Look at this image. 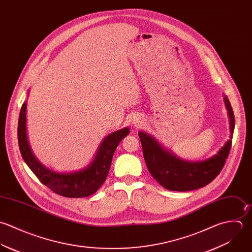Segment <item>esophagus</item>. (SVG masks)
I'll return each instance as SVG.
<instances>
[{
    "instance_id": "obj_1",
    "label": "esophagus",
    "mask_w": 252,
    "mask_h": 252,
    "mask_svg": "<svg viewBox=\"0 0 252 252\" xmlns=\"http://www.w3.org/2000/svg\"><path fill=\"white\" fill-rule=\"evenodd\" d=\"M143 123H144V118L141 115L134 116V118H133V125H134V127L138 128L141 125H143Z\"/></svg>"
}]
</instances>
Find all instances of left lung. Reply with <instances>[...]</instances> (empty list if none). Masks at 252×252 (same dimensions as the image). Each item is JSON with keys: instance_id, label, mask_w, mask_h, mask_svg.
<instances>
[{"instance_id": "1", "label": "left lung", "mask_w": 252, "mask_h": 252, "mask_svg": "<svg viewBox=\"0 0 252 252\" xmlns=\"http://www.w3.org/2000/svg\"><path fill=\"white\" fill-rule=\"evenodd\" d=\"M224 103L230 122V140L211 158L200 161H189L178 158L147 132L140 131L144 158L152 176L165 189L188 191L202 188L212 182L221 172L229 156L235 129V115L229 98Z\"/></svg>"}]
</instances>
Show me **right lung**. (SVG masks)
<instances>
[{"label":"right lung","instance_id":"right-lung-1","mask_svg":"<svg viewBox=\"0 0 252 252\" xmlns=\"http://www.w3.org/2000/svg\"><path fill=\"white\" fill-rule=\"evenodd\" d=\"M26 108L27 101H24L19 114L17 136L22 158L28 167L42 184L58 194L66 197H86L94 194L104 183L114 152L122 139L130 133L129 128L124 127L107 135L87 166L67 173L57 172L42 164L30 148L27 138Z\"/></svg>","mask_w":252,"mask_h":252}]
</instances>
